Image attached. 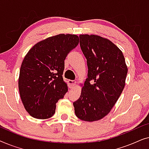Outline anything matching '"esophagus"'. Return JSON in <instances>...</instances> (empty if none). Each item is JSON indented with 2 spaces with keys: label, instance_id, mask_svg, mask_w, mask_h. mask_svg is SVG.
<instances>
[{
  "label": "esophagus",
  "instance_id": "1",
  "mask_svg": "<svg viewBox=\"0 0 149 149\" xmlns=\"http://www.w3.org/2000/svg\"><path fill=\"white\" fill-rule=\"evenodd\" d=\"M68 86L70 88H73L74 85H76V81L74 80H68Z\"/></svg>",
  "mask_w": 149,
  "mask_h": 149
}]
</instances>
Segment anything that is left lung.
Here are the masks:
<instances>
[{
    "mask_svg": "<svg viewBox=\"0 0 149 149\" xmlns=\"http://www.w3.org/2000/svg\"><path fill=\"white\" fill-rule=\"evenodd\" d=\"M79 38L88 74L80 97L73 103L74 113L83 121H97L110 113L119 99L127 68L123 53L111 40L88 34H81Z\"/></svg>",
    "mask_w": 149,
    "mask_h": 149,
    "instance_id": "obj_1",
    "label": "left lung"
}]
</instances>
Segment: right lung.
<instances>
[{
	"label": "right lung",
	"instance_id": "1",
	"mask_svg": "<svg viewBox=\"0 0 149 149\" xmlns=\"http://www.w3.org/2000/svg\"><path fill=\"white\" fill-rule=\"evenodd\" d=\"M79 42L74 34H58L38 42L26 54L18 86L24 108L32 117L45 119L54 115L56 103L68 91L62 77L64 60Z\"/></svg>",
	"mask_w": 149,
	"mask_h": 149
}]
</instances>
